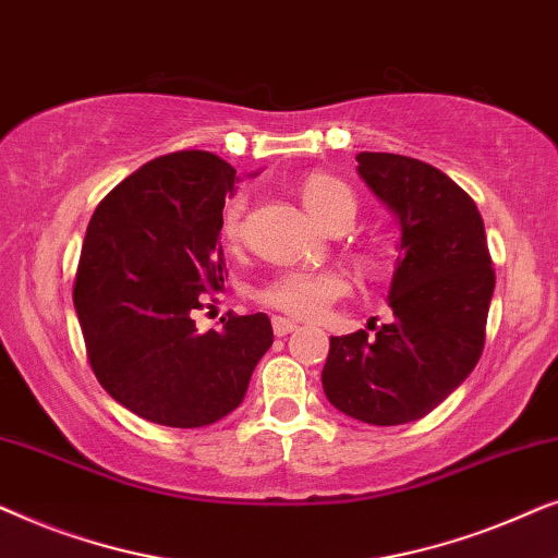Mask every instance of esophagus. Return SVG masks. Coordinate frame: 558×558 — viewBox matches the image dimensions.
I'll list each match as a JSON object with an SVG mask.
<instances>
[{
  "mask_svg": "<svg viewBox=\"0 0 558 558\" xmlns=\"http://www.w3.org/2000/svg\"><path fill=\"white\" fill-rule=\"evenodd\" d=\"M271 327H274V335H279V338H284V335H289V332H294L296 325L294 319H287V317H274L271 319Z\"/></svg>",
  "mask_w": 558,
  "mask_h": 558,
  "instance_id": "34e87169",
  "label": "esophagus"
}]
</instances>
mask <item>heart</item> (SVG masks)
<instances>
[{"mask_svg":"<svg viewBox=\"0 0 558 558\" xmlns=\"http://www.w3.org/2000/svg\"><path fill=\"white\" fill-rule=\"evenodd\" d=\"M302 205L327 231L338 226H353L357 201L348 182L327 172H312L300 182ZM246 216V195H233L220 218V233L226 241H239ZM348 294V281L335 271H284L266 281L256 300L284 315L315 319Z\"/></svg>","mask_w":558,"mask_h":558,"instance_id":"obj_1","label":"heart"}]
</instances>
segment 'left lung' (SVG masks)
Masks as SVG:
<instances>
[{
  "mask_svg": "<svg viewBox=\"0 0 558 558\" xmlns=\"http://www.w3.org/2000/svg\"><path fill=\"white\" fill-rule=\"evenodd\" d=\"M355 159L357 174L401 226L388 289L393 319L376 335L330 338L323 388L342 414L396 426L437 409L477 365L495 271L477 205L454 180L388 151Z\"/></svg>",
  "mask_w": 558,
  "mask_h": 558,
  "instance_id": "left-lung-1",
  "label": "left lung"
}]
</instances>
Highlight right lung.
Segmentation results:
<instances>
[{
    "label": "right lung",
    "instance_id": "add662e5",
    "mask_svg": "<svg viewBox=\"0 0 558 558\" xmlns=\"http://www.w3.org/2000/svg\"><path fill=\"white\" fill-rule=\"evenodd\" d=\"M226 159L185 149L121 180L90 216L73 304L98 384L151 424L197 429L231 414L271 348L264 312L197 332L193 312L228 277L220 246Z\"/></svg>",
    "mask_w": 558,
    "mask_h": 558
}]
</instances>
